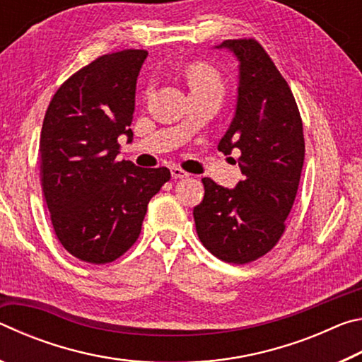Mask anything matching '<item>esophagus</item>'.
I'll return each mask as SVG.
<instances>
[{
  "mask_svg": "<svg viewBox=\"0 0 362 362\" xmlns=\"http://www.w3.org/2000/svg\"><path fill=\"white\" fill-rule=\"evenodd\" d=\"M170 174H173V179H187V177L189 175L188 173H185V170L180 169V168H170Z\"/></svg>",
  "mask_w": 362,
  "mask_h": 362,
  "instance_id": "34e87169",
  "label": "esophagus"
}]
</instances>
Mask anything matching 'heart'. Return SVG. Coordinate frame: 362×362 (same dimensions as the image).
<instances>
[{
  "label": "heart",
  "instance_id": "obj_1",
  "mask_svg": "<svg viewBox=\"0 0 362 362\" xmlns=\"http://www.w3.org/2000/svg\"><path fill=\"white\" fill-rule=\"evenodd\" d=\"M188 84L192 93L218 90L223 93V78L220 71L209 64L196 62L188 69Z\"/></svg>",
  "mask_w": 362,
  "mask_h": 362
}]
</instances>
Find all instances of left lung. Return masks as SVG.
Masks as SVG:
<instances>
[{
	"instance_id": "1",
	"label": "left lung",
	"mask_w": 362,
	"mask_h": 362,
	"mask_svg": "<svg viewBox=\"0 0 362 362\" xmlns=\"http://www.w3.org/2000/svg\"><path fill=\"white\" fill-rule=\"evenodd\" d=\"M240 62L236 112L218 151H241L235 188L204 177L193 209L196 233L217 259L243 265L269 252L286 230L305 159L303 124L293 94L255 40H225Z\"/></svg>"
}]
</instances>
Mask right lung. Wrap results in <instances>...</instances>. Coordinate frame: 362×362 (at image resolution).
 I'll use <instances>...</instances> for the list:
<instances>
[{"mask_svg":"<svg viewBox=\"0 0 362 362\" xmlns=\"http://www.w3.org/2000/svg\"><path fill=\"white\" fill-rule=\"evenodd\" d=\"M148 52L105 54L54 94L40 137L41 185L60 244L102 265L132 247L146 206L170 179L168 168L116 161L119 136L132 142L136 84Z\"/></svg>","mask_w":362,"mask_h":362,"instance_id":"add662e5","label":"right lung"}]
</instances>
